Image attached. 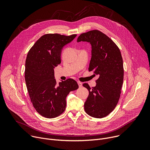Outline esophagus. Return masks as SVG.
<instances>
[{"label": "esophagus", "mask_w": 150, "mask_h": 150, "mask_svg": "<svg viewBox=\"0 0 150 150\" xmlns=\"http://www.w3.org/2000/svg\"><path fill=\"white\" fill-rule=\"evenodd\" d=\"M78 86H79V88L82 87V82H78Z\"/></svg>", "instance_id": "1"}]
</instances>
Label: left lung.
<instances>
[{
	"instance_id": "left-lung-1",
	"label": "left lung",
	"mask_w": 150,
	"mask_h": 150,
	"mask_svg": "<svg viewBox=\"0 0 150 150\" xmlns=\"http://www.w3.org/2000/svg\"><path fill=\"white\" fill-rule=\"evenodd\" d=\"M80 41L91 45L88 71L98 76L96 87L91 88L88 83L83 84L89 91L84 109L90 116L103 118L115 109L120 98L124 74L121 53L115 42L98 30L81 34L77 39Z\"/></svg>"
}]
</instances>
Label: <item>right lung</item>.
<instances>
[{
  "mask_svg": "<svg viewBox=\"0 0 150 150\" xmlns=\"http://www.w3.org/2000/svg\"><path fill=\"white\" fill-rule=\"evenodd\" d=\"M76 36L47 34L41 36L29 50L25 69L27 90L35 110L46 118H54L65 110L69 92L78 88L73 79L57 83L54 68L61 63L63 47Z\"/></svg>",
  "mask_w": 150,
  "mask_h": 150,
  "instance_id": "add662e5",
  "label": "right lung"
}]
</instances>
